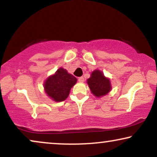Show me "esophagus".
I'll list each match as a JSON object with an SVG mask.
<instances>
[{
	"instance_id": "obj_1",
	"label": "esophagus",
	"mask_w": 157,
	"mask_h": 157,
	"mask_svg": "<svg viewBox=\"0 0 157 157\" xmlns=\"http://www.w3.org/2000/svg\"><path fill=\"white\" fill-rule=\"evenodd\" d=\"M78 80L79 82H83V81H84V78H83V76H81L78 78Z\"/></svg>"
}]
</instances>
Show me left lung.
<instances>
[{"instance_id":"left-lung-1","label":"left lung","mask_w":157,"mask_h":157,"mask_svg":"<svg viewBox=\"0 0 157 157\" xmlns=\"http://www.w3.org/2000/svg\"><path fill=\"white\" fill-rule=\"evenodd\" d=\"M87 83L91 93L98 98L106 95L112 89L110 79L105 76L101 71L98 69L91 73L90 78L87 79Z\"/></svg>"}]
</instances>
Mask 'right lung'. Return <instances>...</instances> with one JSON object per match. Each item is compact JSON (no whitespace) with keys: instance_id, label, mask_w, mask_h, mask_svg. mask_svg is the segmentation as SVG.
I'll list each match as a JSON object with an SVG mask.
<instances>
[{"instance_id":"1","label":"right lung","mask_w":157,"mask_h":157,"mask_svg":"<svg viewBox=\"0 0 157 157\" xmlns=\"http://www.w3.org/2000/svg\"><path fill=\"white\" fill-rule=\"evenodd\" d=\"M76 82V77L61 67L44 81V91L46 95L54 101H63L67 98L71 89Z\"/></svg>"}]
</instances>
